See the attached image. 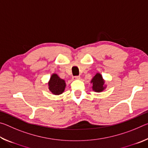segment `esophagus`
Wrapping results in <instances>:
<instances>
[{
    "instance_id": "1",
    "label": "esophagus",
    "mask_w": 148,
    "mask_h": 148,
    "mask_svg": "<svg viewBox=\"0 0 148 148\" xmlns=\"http://www.w3.org/2000/svg\"><path fill=\"white\" fill-rule=\"evenodd\" d=\"M80 78V76H75L74 77H72V79H73L74 80L75 79H79Z\"/></svg>"
}]
</instances>
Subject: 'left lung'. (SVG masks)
Returning a JSON list of instances; mask_svg holds the SVG:
<instances>
[{
	"instance_id": "8db88e82",
	"label": "left lung",
	"mask_w": 148,
	"mask_h": 148,
	"mask_svg": "<svg viewBox=\"0 0 148 148\" xmlns=\"http://www.w3.org/2000/svg\"><path fill=\"white\" fill-rule=\"evenodd\" d=\"M91 83L92 84V90L96 92H101L105 89L104 82L101 74L97 73L92 79Z\"/></svg>"
}]
</instances>
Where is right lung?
I'll return each instance as SVG.
<instances>
[{
  "label": "right lung",
  "mask_w": 148,
  "mask_h": 148,
  "mask_svg": "<svg viewBox=\"0 0 148 148\" xmlns=\"http://www.w3.org/2000/svg\"><path fill=\"white\" fill-rule=\"evenodd\" d=\"M48 85L49 91L54 95L62 94L66 87L64 80L60 78L56 74H52Z\"/></svg>",
  "instance_id": "add662e5"
}]
</instances>
